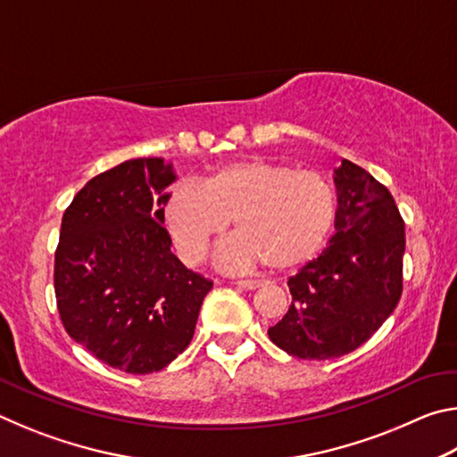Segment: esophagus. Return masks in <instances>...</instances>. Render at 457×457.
Instances as JSON below:
<instances>
[{
    "mask_svg": "<svg viewBox=\"0 0 457 457\" xmlns=\"http://www.w3.org/2000/svg\"><path fill=\"white\" fill-rule=\"evenodd\" d=\"M239 288H244V290H256V288H260L262 286V282H258V280H237L236 282Z\"/></svg>",
    "mask_w": 457,
    "mask_h": 457,
    "instance_id": "1",
    "label": "esophagus"
}]
</instances>
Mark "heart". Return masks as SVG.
Wrapping results in <instances>:
<instances>
[{"mask_svg": "<svg viewBox=\"0 0 457 457\" xmlns=\"http://www.w3.org/2000/svg\"><path fill=\"white\" fill-rule=\"evenodd\" d=\"M177 252L189 264L205 256L234 221L237 242L223 250L228 266L262 260L286 272L306 264L337 220V193L327 177L264 159H244L207 175L197 187H175L163 207Z\"/></svg>", "mask_w": 457, "mask_h": 457, "instance_id": "1", "label": "heart"}]
</instances>
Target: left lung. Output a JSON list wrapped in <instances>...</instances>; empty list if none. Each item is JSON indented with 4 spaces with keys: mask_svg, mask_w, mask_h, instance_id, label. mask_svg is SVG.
<instances>
[{
    "mask_svg": "<svg viewBox=\"0 0 457 457\" xmlns=\"http://www.w3.org/2000/svg\"><path fill=\"white\" fill-rule=\"evenodd\" d=\"M330 245L290 276L292 304L268 337L298 359L349 354L389 319L403 292L405 223L395 199L365 169L343 159Z\"/></svg>",
    "mask_w": 457,
    "mask_h": 457,
    "instance_id": "obj_1",
    "label": "left lung"
}]
</instances>
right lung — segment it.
Segmentation results:
<instances>
[{
  "label": "right lung",
  "mask_w": 457,
  "mask_h": 457,
  "mask_svg": "<svg viewBox=\"0 0 457 457\" xmlns=\"http://www.w3.org/2000/svg\"><path fill=\"white\" fill-rule=\"evenodd\" d=\"M163 159H130L76 193L62 218L54 290L76 343L130 375L165 369L187 349L213 282L187 270L163 228Z\"/></svg>",
  "instance_id": "1"
}]
</instances>
